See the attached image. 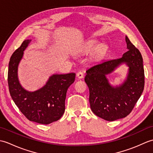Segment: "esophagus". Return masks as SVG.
<instances>
[{"mask_svg": "<svg viewBox=\"0 0 153 153\" xmlns=\"http://www.w3.org/2000/svg\"><path fill=\"white\" fill-rule=\"evenodd\" d=\"M76 76H77V77H78V78L82 79V78H83V76H84V74H83V73L82 72V71H78V72L77 73Z\"/></svg>", "mask_w": 153, "mask_h": 153, "instance_id": "esophagus-1", "label": "esophagus"}]
</instances>
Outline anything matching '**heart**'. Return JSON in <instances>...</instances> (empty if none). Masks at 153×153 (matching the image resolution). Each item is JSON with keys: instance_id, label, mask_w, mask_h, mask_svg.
Instances as JSON below:
<instances>
[{"instance_id": "heart-1", "label": "heart", "mask_w": 153, "mask_h": 153, "mask_svg": "<svg viewBox=\"0 0 153 153\" xmlns=\"http://www.w3.org/2000/svg\"><path fill=\"white\" fill-rule=\"evenodd\" d=\"M97 44V41L94 39H91L86 41L84 43L82 47V49L81 52L83 53H89L90 51H91L93 48ZM106 50V45L105 44H99L97 45L95 48H94L91 56L93 58H99L100 56H102L103 53H105Z\"/></svg>"}]
</instances>
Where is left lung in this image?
Wrapping results in <instances>:
<instances>
[{"label":"left lung","mask_w":153,"mask_h":153,"mask_svg":"<svg viewBox=\"0 0 153 153\" xmlns=\"http://www.w3.org/2000/svg\"><path fill=\"white\" fill-rule=\"evenodd\" d=\"M128 51L118 59L97 63L86 71L85 82L89 89L91 109L107 121L125 118L134 108L143 91L145 74L141 53L126 36ZM129 67L128 76L122 84L113 87L106 76L119 65Z\"/></svg>","instance_id":"1"}]
</instances>
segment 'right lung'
Listing matches in <instances>:
<instances>
[{
    "label": "right lung",
    "instance_id": "1",
    "mask_svg": "<svg viewBox=\"0 0 153 153\" xmlns=\"http://www.w3.org/2000/svg\"><path fill=\"white\" fill-rule=\"evenodd\" d=\"M31 40H25L10 59L8 83L12 99L19 110L32 122L49 124L57 121L65 111L66 92L75 81L76 74H53L41 89L31 92L19 83L18 68L24 51Z\"/></svg>",
    "mask_w": 153,
    "mask_h": 153
}]
</instances>
